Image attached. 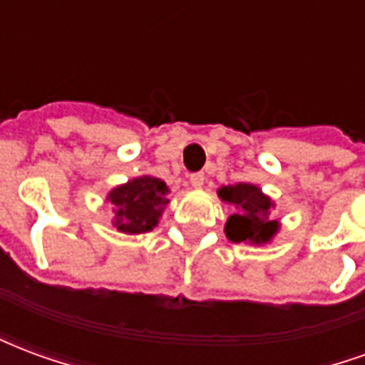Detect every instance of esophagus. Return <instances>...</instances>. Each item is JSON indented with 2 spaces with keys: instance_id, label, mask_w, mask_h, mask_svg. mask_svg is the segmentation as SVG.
Listing matches in <instances>:
<instances>
[{
  "instance_id": "1",
  "label": "esophagus",
  "mask_w": 365,
  "mask_h": 365,
  "mask_svg": "<svg viewBox=\"0 0 365 365\" xmlns=\"http://www.w3.org/2000/svg\"><path fill=\"white\" fill-rule=\"evenodd\" d=\"M190 182H191V185L195 187V190H199V187H203V183H205V174H203V172H197V174H191Z\"/></svg>"
}]
</instances>
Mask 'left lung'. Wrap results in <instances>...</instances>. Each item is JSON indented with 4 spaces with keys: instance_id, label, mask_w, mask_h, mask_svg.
Here are the masks:
<instances>
[{
    "instance_id": "8db88e82",
    "label": "left lung",
    "mask_w": 365,
    "mask_h": 365,
    "mask_svg": "<svg viewBox=\"0 0 365 365\" xmlns=\"http://www.w3.org/2000/svg\"><path fill=\"white\" fill-rule=\"evenodd\" d=\"M217 193L225 203L237 207V213L230 215L225 225V232L230 242H250L260 246L269 242L279 230V222L269 219L274 203L268 195L262 193L258 185H222Z\"/></svg>"
}]
</instances>
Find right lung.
<instances>
[{
	"mask_svg": "<svg viewBox=\"0 0 365 365\" xmlns=\"http://www.w3.org/2000/svg\"><path fill=\"white\" fill-rule=\"evenodd\" d=\"M166 195V183L152 175H140L135 180H128L123 185H117L107 195L111 205L115 207L113 227L127 235L148 232L158 225L164 207L170 203Z\"/></svg>",
	"mask_w": 365,
	"mask_h": 365,
	"instance_id": "add662e5",
	"label": "right lung"
}]
</instances>
